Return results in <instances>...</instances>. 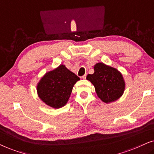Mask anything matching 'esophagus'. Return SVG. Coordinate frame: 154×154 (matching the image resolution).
Listing matches in <instances>:
<instances>
[{"label": "esophagus", "mask_w": 154, "mask_h": 154, "mask_svg": "<svg viewBox=\"0 0 154 154\" xmlns=\"http://www.w3.org/2000/svg\"><path fill=\"white\" fill-rule=\"evenodd\" d=\"M86 76H87V73H85V74H84L83 76H82V79H86Z\"/></svg>", "instance_id": "esophagus-1"}]
</instances>
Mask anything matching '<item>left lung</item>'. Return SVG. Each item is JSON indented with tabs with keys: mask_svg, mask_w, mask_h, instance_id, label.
<instances>
[{
	"mask_svg": "<svg viewBox=\"0 0 154 154\" xmlns=\"http://www.w3.org/2000/svg\"><path fill=\"white\" fill-rule=\"evenodd\" d=\"M93 74H88L87 80L94 86L97 94L105 103L116 100L123 94L125 82L117 69L98 63L94 66Z\"/></svg>",
	"mask_w": 154,
	"mask_h": 154,
	"instance_id": "8db88e82",
	"label": "left lung"
}]
</instances>
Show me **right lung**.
I'll return each mask as SVG.
<instances>
[{
	"instance_id": "obj_1",
	"label": "right lung",
	"mask_w": 154,
	"mask_h": 154,
	"mask_svg": "<svg viewBox=\"0 0 154 154\" xmlns=\"http://www.w3.org/2000/svg\"><path fill=\"white\" fill-rule=\"evenodd\" d=\"M79 80V77L64 65H60L42 78L37 86L38 94L48 106L61 108L66 104L73 85Z\"/></svg>"
}]
</instances>
